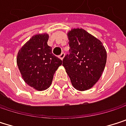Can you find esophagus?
<instances>
[{"label": "esophagus", "mask_w": 126, "mask_h": 126, "mask_svg": "<svg viewBox=\"0 0 126 126\" xmlns=\"http://www.w3.org/2000/svg\"><path fill=\"white\" fill-rule=\"evenodd\" d=\"M59 59H62H62H64V52H62V53H61V55H59Z\"/></svg>", "instance_id": "34e87169"}]
</instances>
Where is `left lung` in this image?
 Returning a JSON list of instances; mask_svg holds the SVG:
<instances>
[{
    "instance_id": "8db88e82",
    "label": "left lung",
    "mask_w": 126,
    "mask_h": 126,
    "mask_svg": "<svg viewBox=\"0 0 126 126\" xmlns=\"http://www.w3.org/2000/svg\"><path fill=\"white\" fill-rule=\"evenodd\" d=\"M70 50L62 65L72 85L79 91L92 88L100 78L106 63V51L102 42L82 29L67 33Z\"/></svg>"
}]
</instances>
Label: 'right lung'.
<instances>
[{"instance_id":"add662e5","label":"right lung","mask_w":126,"mask_h":126,"mask_svg":"<svg viewBox=\"0 0 126 126\" xmlns=\"http://www.w3.org/2000/svg\"><path fill=\"white\" fill-rule=\"evenodd\" d=\"M48 34H36L20 48L17 64L25 82L33 89L42 91L51 84L53 75L62 61L52 53L47 45Z\"/></svg>"}]
</instances>
